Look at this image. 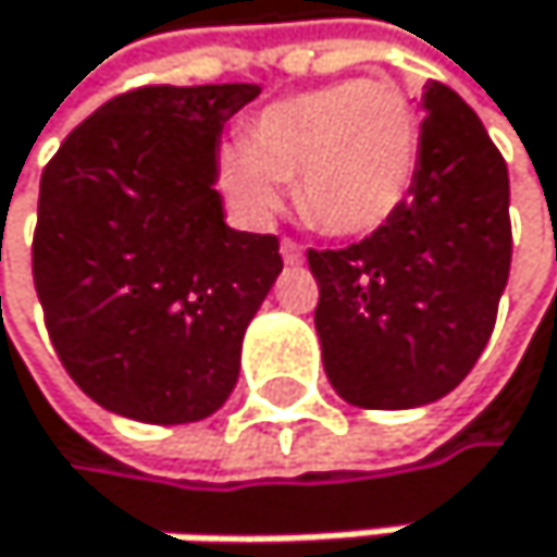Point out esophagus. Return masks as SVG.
I'll list each match as a JSON object with an SVG mask.
<instances>
[{
	"instance_id": "34e87169",
	"label": "esophagus",
	"mask_w": 557,
	"mask_h": 557,
	"mask_svg": "<svg viewBox=\"0 0 557 557\" xmlns=\"http://www.w3.org/2000/svg\"><path fill=\"white\" fill-rule=\"evenodd\" d=\"M281 257H284L287 263H300V260H304V247H300L297 240L284 237V240H281Z\"/></svg>"
}]
</instances>
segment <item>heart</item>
<instances>
[{
	"mask_svg": "<svg viewBox=\"0 0 557 557\" xmlns=\"http://www.w3.org/2000/svg\"><path fill=\"white\" fill-rule=\"evenodd\" d=\"M418 160L421 123L408 92L391 79H344L267 106L220 176L250 216H273L276 180H294L307 223L363 237L397 216Z\"/></svg>",
	"mask_w": 557,
	"mask_h": 557,
	"instance_id": "heart-1",
	"label": "heart"
}]
</instances>
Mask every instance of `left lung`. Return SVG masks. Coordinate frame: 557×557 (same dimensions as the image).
I'll return each mask as SVG.
<instances>
[{"mask_svg":"<svg viewBox=\"0 0 557 557\" xmlns=\"http://www.w3.org/2000/svg\"><path fill=\"white\" fill-rule=\"evenodd\" d=\"M424 110L397 216L357 244L307 250L324 371L371 411L421 408L468 377L511 270L505 157L451 86L428 83Z\"/></svg>","mask_w":557,"mask_h":557,"instance_id":"obj_1","label":"left lung"}]
</instances>
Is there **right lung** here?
<instances>
[{"label": "right lung", "mask_w": 557, "mask_h": 557, "mask_svg": "<svg viewBox=\"0 0 557 557\" xmlns=\"http://www.w3.org/2000/svg\"><path fill=\"white\" fill-rule=\"evenodd\" d=\"M253 83L139 86L102 102L42 170L33 281L49 341L106 411L146 424L213 414L284 270L273 233L223 223V123Z\"/></svg>", "instance_id": "add662e5"}]
</instances>
